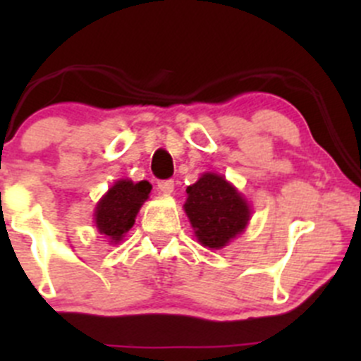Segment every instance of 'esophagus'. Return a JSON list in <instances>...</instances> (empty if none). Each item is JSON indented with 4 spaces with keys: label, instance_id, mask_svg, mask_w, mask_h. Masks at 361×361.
<instances>
[{
    "label": "esophagus",
    "instance_id": "obj_1",
    "mask_svg": "<svg viewBox=\"0 0 361 361\" xmlns=\"http://www.w3.org/2000/svg\"><path fill=\"white\" fill-rule=\"evenodd\" d=\"M157 187L164 195H171L174 192V181L173 180H162V181H159Z\"/></svg>",
    "mask_w": 361,
    "mask_h": 361
}]
</instances>
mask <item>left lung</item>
Masks as SVG:
<instances>
[{
  "label": "left lung",
  "instance_id": "obj_1",
  "mask_svg": "<svg viewBox=\"0 0 361 361\" xmlns=\"http://www.w3.org/2000/svg\"><path fill=\"white\" fill-rule=\"evenodd\" d=\"M187 195L183 209L194 227L195 238L206 248H224L248 225V202L220 174L204 173L187 188Z\"/></svg>",
  "mask_w": 361,
  "mask_h": 361
}]
</instances>
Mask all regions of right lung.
I'll use <instances>...</instances> for the list:
<instances>
[{
    "instance_id": "obj_1",
    "label": "right lung",
    "mask_w": 361,
    "mask_h": 361,
    "mask_svg": "<svg viewBox=\"0 0 361 361\" xmlns=\"http://www.w3.org/2000/svg\"><path fill=\"white\" fill-rule=\"evenodd\" d=\"M152 185L148 181L118 180L103 195L96 206L94 221L96 227L111 245H116L123 239L126 232L136 221V214L143 202L148 199Z\"/></svg>"
}]
</instances>
